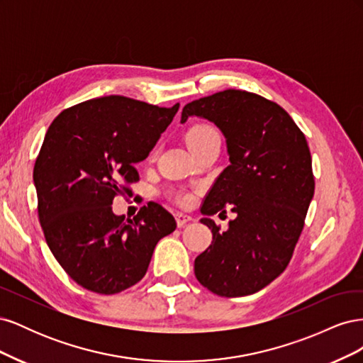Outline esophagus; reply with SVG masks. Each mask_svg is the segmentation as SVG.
<instances>
[{"instance_id":"34e87169","label":"esophagus","mask_w":363,"mask_h":363,"mask_svg":"<svg viewBox=\"0 0 363 363\" xmlns=\"http://www.w3.org/2000/svg\"><path fill=\"white\" fill-rule=\"evenodd\" d=\"M175 219H177V225H179V227H184L186 224L192 221V216L179 212V213H175Z\"/></svg>"}]
</instances>
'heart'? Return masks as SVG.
<instances>
[{"mask_svg":"<svg viewBox=\"0 0 363 363\" xmlns=\"http://www.w3.org/2000/svg\"><path fill=\"white\" fill-rule=\"evenodd\" d=\"M213 136H218V131L208 124H195L192 125L188 133H186V144H188L189 150L194 151L195 148H199L203 145L206 140H208ZM182 201H188L189 196L188 195H180Z\"/></svg>","mask_w":363,"mask_h":363,"instance_id":"1","label":"heart"}]
</instances>
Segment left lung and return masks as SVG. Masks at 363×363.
Segmentation results:
<instances>
[{"mask_svg": "<svg viewBox=\"0 0 363 363\" xmlns=\"http://www.w3.org/2000/svg\"><path fill=\"white\" fill-rule=\"evenodd\" d=\"M223 131L228 167L201 207L212 244L195 259V277L221 296L255 294L286 269L313 199L312 157L303 131L277 103L227 89L183 107ZM232 205L237 218L225 233L210 216Z\"/></svg>", "mask_w": 363, "mask_h": 363, "instance_id": "8db88e82", "label": "left lung"}]
</instances>
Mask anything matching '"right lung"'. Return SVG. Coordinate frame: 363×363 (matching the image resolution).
<instances>
[{"mask_svg": "<svg viewBox=\"0 0 363 363\" xmlns=\"http://www.w3.org/2000/svg\"><path fill=\"white\" fill-rule=\"evenodd\" d=\"M179 107L111 95L72 106L51 123L33 171L39 223L54 257L84 289L112 295L133 286L159 240L177 227L157 203L133 219L115 215L112 203L131 195L135 164Z\"/></svg>", "mask_w": 363, "mask_h": 363, "instance_id": "right-lung-1", "label": "right lung"}]
</instances>
